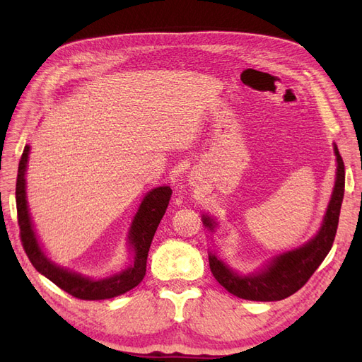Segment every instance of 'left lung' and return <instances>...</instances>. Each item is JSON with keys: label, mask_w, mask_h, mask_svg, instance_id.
I'll list each match as a JSON object with an SVG mask.
<instances>
[{"label": "left lung", "mask_w": 362, "mask_h": 362, "mask_svg": "<svg viewBox=\"0 0 362 362\" xmlns=\"http://www.w3.org/2000/svg\"><path fill=\"white\" fill-rule=\"evenodd\" d=\"M334 145L337 160L335 182L329 204L323 216L322 225L308 242L303 245L279 252V254L266 259L259 267L249 273H242L231 267L218 255L214 249L213 234L218 229L217 218L211 214H202V223L210 233L213 246L208 249V261L216 281L231 294L240 299L257 302H275L288 298L302 288L313 273L322 264V261L329 254L337 234L339 210L344 198V163L339 156L338 148Z\"/></svg>", "instance_id": "obj_1"}]
</instances>
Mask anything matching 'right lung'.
I'll return each mask as SVG.
<instances>
[{"mask_svg": "<svg viewBox=\"0 0 362 362\" xmlns=\"http://www.w3.org/2000/svg\"><path fill=\"white\" fill-rule=\"evenodd\" d=\"M30 149L31 146L25 145L23 157H21L19 161L16 180V208L21 240H23V246L31 264L35 266L40 275L48 278L57 287L72 294L74 298L83 300L112 299L137 287L146 275L148 252L158 223L164 213H166L172 189L169 185H160V187L151 189L139 204L137 211L127 233L128 254L131 255V259H133L131 264L113 273L110 276L100 279L92 278L69 267L60 266L59 262L52 261L47 254V250L43 249V245L36 234L27 202L25 175L28 168Z\"/></svg>", "mask_w": 362, "mask_h": 362, "instance_id": "1", "label": "right lung"}]
</instances>
